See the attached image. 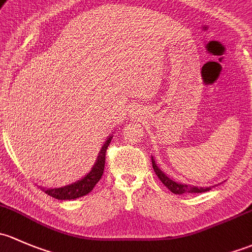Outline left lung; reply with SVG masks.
<instances>
[{"label":"left lung","mask_w":252,"mask_h":252,"mask_svg":"<svg viewBox=\"0 0 252 252\" xmlns=\"http://www.w3.org/2000/svg\"><path fill=\"white\" fill-rule=\"evenodd\" d=\"M152 164L158 177H159L160 181L165 184L166 188H167L168 190L172 191V193L180 194L181 195V194H186V193H204V191L211 190V187H196V186H189V184L187 183L176 182V181H173L172 178L168 177L164 171L160 170L159 166H158L157 162H155V159L153 157H152Z\"/></svg>","instance_id":"1"}]
</instances>
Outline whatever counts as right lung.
<instances>
[{"mask_svg": "<svg viewBox=\"0 0 252 252\" xmlns=\"http://www.w3.org/2000/svg\"><path fill=\"white\" fill-rule=\"evenodd\" d=\"M111 138H113V134H110L107 138V141L103 143L99 153H98L94 165L92 166L90 172L85 175V177L76 181V182L68 184V186L59 187V188H45V187H41V189L46 194L51 195L52 198H56L58 200H72V199L81 198V196L90 193L94 188L95 184L98 183V181L102 178L105 165V153H107L108 145L111 142Z\"/></svg>", "mask_w": 252, "mask_h": 252, "instance_id": "obj_1", "label": "right lung"}]
</instances>
